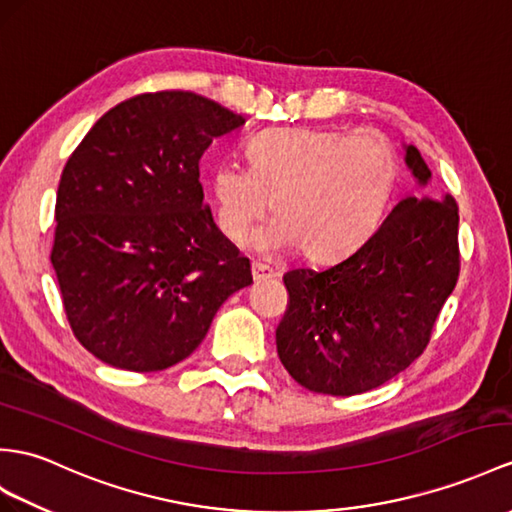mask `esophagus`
I'll return each instance as SVG.
<instances>
[{"label": "esophagus", "instance_id": "obj_1", "mask_svg": "<svg viewBox=\"0 0 512 512\" xmlns=\"http://www.w3.org/2000/svg\"><path fill=\"white\" fill-rule=\"evenodd\" d=\"M252 276H254V282H265V280L276 278V269H271L265 263H252Z\"/></svg>", "mask_w": 512, "mask_h": 512}]
</instances>
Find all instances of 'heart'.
<instances>
[{
	"mask_svg": "<svg viewBox=\"0 0 512 512\" xmlns=\"http://www.w3.org/2000/svg\"><path fill=\"white\" fill-rule=\"evenodd\" d=\"M249 167L221 162L213 195L221 232L241 243L269 206L263 249L302 245L310 260L350 254L380 226L397 182V154L378 130L276 128L245 147Z\"/></svg>",
	"mask_w": 512,
	"mask_h": 512,
	"instance_id": "obj_1",
	"label": "heart"
}]
</instances>
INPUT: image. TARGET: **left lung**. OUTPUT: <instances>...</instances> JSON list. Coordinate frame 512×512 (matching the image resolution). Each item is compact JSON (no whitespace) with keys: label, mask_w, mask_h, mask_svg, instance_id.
Returning <instances> with one entry per match:
<instances>
[{"label":"left lung","mask_w":512,"mask_h":512,"mask_svg":"<svg viewBox=\"0 0 512 512\" xmlns=\"http://www.w3.org/2000/svg\"><path fill=\"white\" fill-rule=\"evenodd\" d=\"M406 165L426 186L432 173L415 145ZM460 271L452 195H408L350 256L323 269L284 273L289 308L278 356L308 391L358 395L421 356Z\"/></svg>","instance_id":"left-lung-1"}]
</instances>
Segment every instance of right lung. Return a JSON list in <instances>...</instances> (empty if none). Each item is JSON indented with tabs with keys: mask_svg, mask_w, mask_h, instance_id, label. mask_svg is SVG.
I'll use <instances>...</instances> for the list:
<instances>
[{
	"mask_svg": "<svg viewBox=\"0 0 512 512\" xmlns=\"http://www.w3.org/2000/svg\"><path fill=\"white\" fill-rule=\"evenodd\" d=\"M245 119L189 91L110 108L62 169L52 265L76 339L128 371L191 356L219 306L252 284L204 206L199 158Z\"/></svg>",
	"mask_w": 512,
	"mask_h": 512,
	"instance_id": "add662e5",
	"label": "right lung"
}]
</instances>
